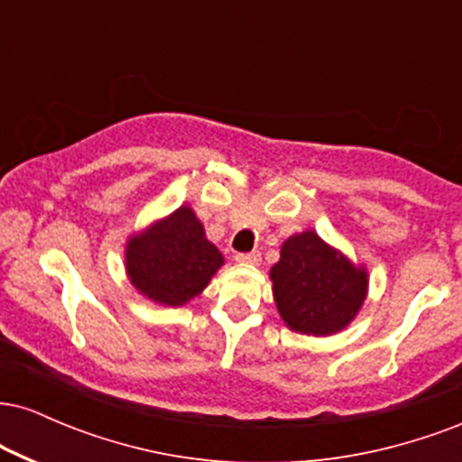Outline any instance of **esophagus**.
Listing matches in <instances>:
<instances>
[{"mask_svg":"<svg viewBox=\"0 0 462 462\" xmlns=\"http://www.w3.org/2000/svg\"><path fill=\"white\" fill-rule=\"evenodd\" d=\"M238 263H247V264H261V254L258 252H245V254H236Z\"/></svg>","mask_w":462,"mask_h":462,"instance_id":"esophagus-1","label":"esophagus"}]
</instances>
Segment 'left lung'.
I'll list each match as a JSON object with an SVG mask.
<instances>
[{
  "mask_svg": "<svg viewBox=\"0 0 462 462\" xmlns=\"http://www.w3.org/2000/svg\"><path fill=\"white\" fill-rule=\"evenodd\" d=\"M269 278L280 317L291 330L312 337L341 332L367 298V269L328 245L317 232L289 236Z\"/></svg>",
  "mask_w": 462,
  "mask_h": 462,
  "instance_id": "1",
  "label": "left lung"
}]
</instances>
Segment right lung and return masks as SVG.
<instances>
[{"instance_id": "right-lung-1", "label": "right lung", "mask_w": 462, "mask_h": 462, "mask_svg": "<svg viewBox=\"0 0 462 462\" xmlns=\"http://www.w3.org/2000/svg\"><path fill=\"white\" fill-rule=\"evenodd\" d=\"M224 264L189 206L136 232L125 245V272L132 286L162 306H182L199 295Z\"/></svg>"}]
</instances>
